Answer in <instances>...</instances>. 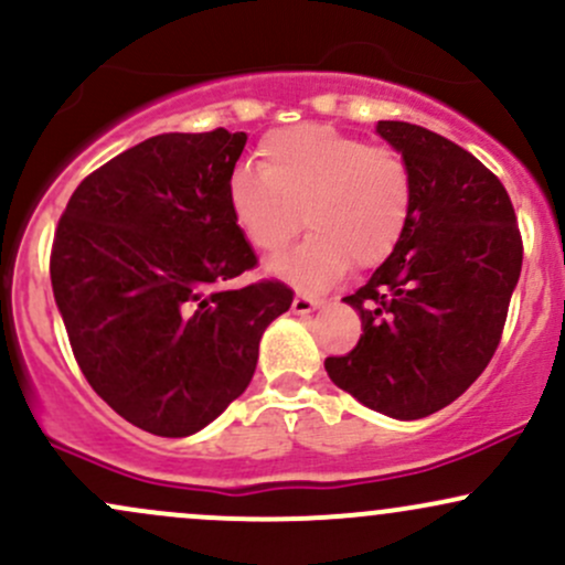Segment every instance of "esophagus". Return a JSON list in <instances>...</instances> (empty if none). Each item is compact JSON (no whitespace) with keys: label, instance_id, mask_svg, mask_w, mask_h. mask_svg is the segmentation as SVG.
<instances>
[{"label":"esophagus","instance_id":"34e87169","mask_svg":"<svg viewBox=\"0 0 565 565\" xmlns=\"http://www.w3.org/2000/svg\"><path fill=\"white\" fill-rule=\"evenodd\" d=\"M321 306H324V302H321L319 297H311V295H295V300H292V311L297 316L311 313V311H316V308H321Z\"/></svg>","mask_w":565,"mask_h":565}]
</instances>
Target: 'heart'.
I'll list each match as a JSON object with an SVG mask.
<instances>
[{
    "instance_id": "b5f03b06",
    "label": "heart",
    "mask_w": 565,
    "mask_h": 565,
    "mask_svg": "<svg viewBox=\"0 0 565 565\" xmlns=\"http://www.w3.org/2000/svg\"><path fill=\"white\" fill-rule=\"evenodd\" d=\"M227 206L268 254L287 249L306 216L311 235L270 270L300 289H327L351 263L373 268L392 254L413 212V173L392 147L306 122L259 141V171L233 173Z\"/></svg>"
}]
</instances>
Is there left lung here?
Instances as JSON below:
<instances>
[{
    "instance_id": "left-lung-1",
    "label": "left lung",
    "mask_w": 565,
    "mask_h": 565,
    "mask_svg": "<svg viewBox=\"0 0 565 565\" xmlns=\"http://www.w3.org/2000/svg\"><path fill=\"white\" fill-rule=\"evenodd\" d=\"M413 173V212L370 281L343 297L362 338L327 375L370 411L415 420L480 377L507 321L523 241L504 184L472 152L413 122L375 126Z\"/></svg>"
}]
</instances>
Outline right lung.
I'll return each mask as SVG.
<instances>
[{"label": "right lung", "mask_w": 565, "mask_h": 565, "mask_svg": "<svg viewBox=\"0 0 565 565\" xmlns=\"http://www.w3.org/2000/svg\"><path fill=\"white\" fill-rule=\"evenodd\" d=\"M246 134H160L79 182L55 227L53 297L79 370L128 424L201 431L238 399L259 338L292 306L227 206Z\"/></svg>", "instance_id": "add662e5"}]
</instances>
